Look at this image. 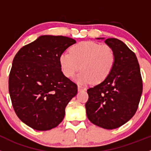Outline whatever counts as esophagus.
Masks as SVG:
<instances>
[{
    "label": "esophagus",
    "mask_w": 151,
    "mask_h": 151,
    "mask_svg": "<svg viewBox=\"0 0 151 151\" xmlns=\"http://www.w3.org/2000/svg\"><path fill=\"white\" fill-rule=\"evenodd\" d=\"M86 88L85 87H83L81 86H78V91H86Z\"/></svg>",
    "instance_id": "esophagus-1"
}]
</instances>
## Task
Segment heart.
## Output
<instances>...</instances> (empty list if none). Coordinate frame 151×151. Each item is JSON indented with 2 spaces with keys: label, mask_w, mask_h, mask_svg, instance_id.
<instances>
[{
  "label": "heart",
  "mask_w": 151,
  "mask_h": 151,
  "mask_svg": "<svg viewBox=\"0 0 151 151\" xmlns=\"http://www.w3.org/2000/svg\"><path fill=\"white\" fill-rule=\"evenodd\" d=\"M60 65L64 75L71 78L80 69L77 81L99 83L108 77L115 63V54L111 46L92 41H83L70 49V53L60 56Z\"/></svg>",
  "instance_id": "heart-1"
}]
</instances>
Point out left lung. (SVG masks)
<instances>
[{"instance_id": "left-lung-1", "label": "left lung", "mask_w": 151, "mask_h": 151, "mask_svg": "<svg viewBox=\"0 0 151 151\" xmlns=\"http://www.w3.org/2000/svg\"><path fill=\"white\" fill-rule=\"evenodd\" d=\"M105 43L114 52V65L104 81L87 90L86 114L94 125L115 129L135 114L142 93V79L134 52L116 38H108Z\"/></svg>"}]
</instances>
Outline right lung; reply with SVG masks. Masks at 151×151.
<instances>
[{
  "label": "right lung",
  "instance_id": "add662e5",
  "mask_svg": "<svg viewBox=\"0 0 151 151\" xmlns=\"http://www.w3.org/2000/svg\"><path fill=\"white\" fill-rule=\"evenodd\" d=\"M75 43L68 37L43 35L14 56L9 77L12 104L19 119L33 129L58 126L77 94V84L63 74L59 61Z\"/></svg>",
  "mask_w": 151,
  "mask_h": 151
}]
</instances>
